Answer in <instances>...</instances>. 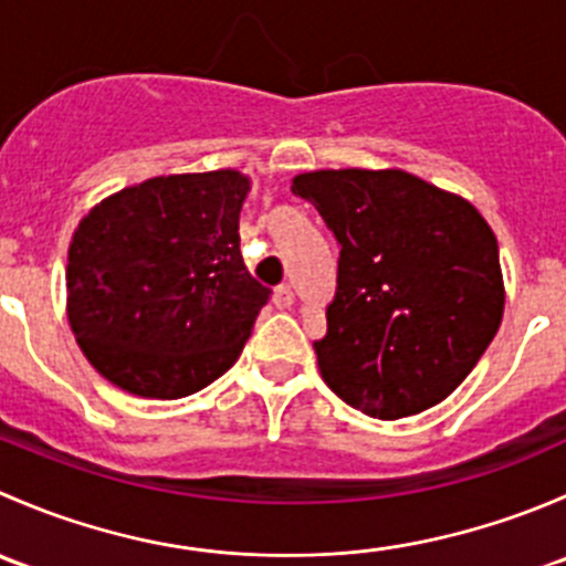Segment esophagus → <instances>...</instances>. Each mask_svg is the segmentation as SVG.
Here are the masks:
<instances>
[{"label": "esophagus", "mask_w": 566, "mask_h": 566, "mask_svg": "<svg viewBox=\"0 0 566 566\" xmlns=\"http://www.w3.org/2000/svg\"><path fill=\"white\" fill-rule=\"evenodd\" d=\"M293 298H295V293L290 284H279V287L273 290V304H276L279 310H287V306L293 304Z\"/></svg>", "instance_id": "obj_1"}]
</instances>
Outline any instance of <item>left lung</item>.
<instances>
[{
	"mask_svg": "<svg viewBox=\"0 0 566 566\" xmlns=\"http://www.w3.org/2000/svg\"><path fill=\"white\" fill-rule=\"evenodd\" d=\"M293 193L339 243L319 375L350 408L402 419L468 378L504 317L499 241L476 208L402 169H319Z\"/></svg>",
	"mask_w": 566,
	"mask_h": 566,
	"instance_id": "left-lung-1",
	"label": "left lung"
}]
</instances>
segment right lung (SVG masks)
<instances>
[{
	"label": "right lung",
	"mask_w": 566,
	"mask_h": 566,
	"mask_svg": "<svg viewBox=\"0 0 566 566\" xmlns=\"http://www.w3.org/2000/svg\"><path fill=\"white\" fill-rule=\"evenodd\" d=\"M249 177H150L95 205L67 249V323L108 384L150 399L205 389L271 298L241 256Z\"/></svg>",
	"instance_id": "add662e5"
}]
</instances>
